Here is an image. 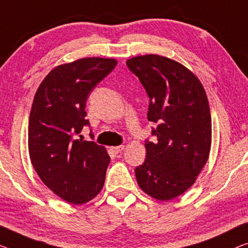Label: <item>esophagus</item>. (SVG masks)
<instances>
[{
  "label": "esophagus",
  "instance_id": "1",
  "mask_svg": "<svg viewBox=\"0 0 248 248\" xmlns=\"http://www.w3.org/2000/svg\"><path fill=\"white\" fill-rule=\"evenodd\" d=\"M124 149V146H117V147H110V150L112 151L114 155H118L120 153H123V150Z\"/></svg>",
  "mask_w": 248,
  "mask_h": 248
}]
</instances>
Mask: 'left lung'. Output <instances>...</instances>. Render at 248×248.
<instances>
[{
    "instance_id": "1",
    "label": "left lung",
    "mask_w": 248,
    "mask_h": 248,
    "mask_svg": "<svg viewBox=\"0 0 248 248\" xmlns=\"http://www.w3.org/2000/svg\"><path fill=\"white\" fill-rule=\"evenodd\" d=\"M149 97L147 118L157 124L146 141V160L136 167L139 187L167 202L193 186L209 157L212 117L205 89L179 62L157 54L127 60Z\"/></svg>"
}]
</instances>
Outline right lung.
Returning <instances> with one entry per match:
<instances>
[{"label":"right lung","mask_w":248,"mask_h":248,"mask_svg":"<svg viewBox=\"0 0 248 248\" xmlns=\"http://www.w3.org/2000/svg\"><path fill=\"white\" fill-rule=\"evenodd\" d=\"M116 59L82 58L55 66L33 99L28 127L30 159L55 195L81 205L100 193L110 157L80 135L89 93L117 65Z\"/></svg>","instance_id":"1"}]
</instances>
